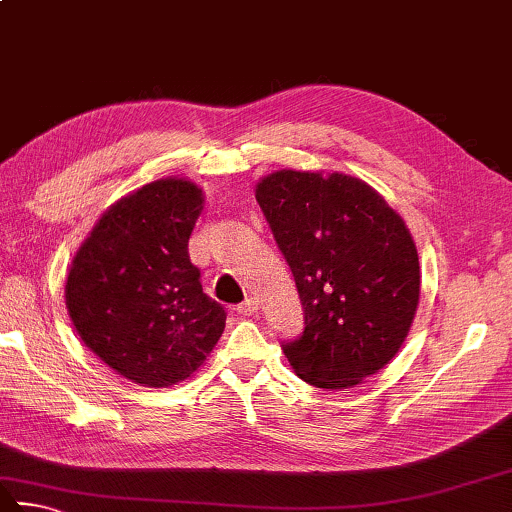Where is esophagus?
I'll use <instances>...</instances> for the list:
<instances>
[{"label":"esophagus","instance_id":"obj_1","mask_svg":"<svg viewBox=\"0 0 512 512\" xmlns=\"http://www.w3.org/2000/svg\"><path fill=\"white\" fill-rule=\"evenodd\" d=\"M237 313L239 315H255L257 313V300H255V297H246L244 302L237 304Z\"/></svg>","mask_w":512,"mask_h":512}]
</instances>
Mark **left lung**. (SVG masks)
I'll use <instances>...</instances> for the list:
<instances>
[{
    "label": "left lung",
    "mask_w": 512,
    "mask_h": 512,
    "mask_svg": "<svg viewBox=\"0 0 512 512\" xmlns=\"http://www.w3.org/2000/svg\"><path fill=\"white\" fill-rule=\"evenodd\" d=\"M255 197L304 309L302 336L284 342V356L320 389L362 383L396 356L418 306L421 271L405 221L340 172H273Z\"/></svg>",
    "instance_id": "8db88e82"
}]
</instances>
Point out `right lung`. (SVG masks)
I'll return each mask as SVG.
<instances>
[{"mask_svg": "<svg viewBox=\"0 0 512 512\" xmlns=\"http://www.w3.org/2000/svg\"><path fill=\"white\" fill-rule=\"evenodd\" d=\"M203 210L199 185L159 179L116 201L73 257L64 297L80 340L143 387L190 378L226 327L201 288L188 241Z\"/></svg>", "mask_w": 512, "mask_h": 512, "instance_id": "1", "label": "right lung"}]
</instances>
